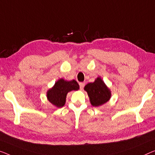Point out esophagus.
Masks as SVG:
<instances>
[{
	"mask_svg": "<svg viewBox=\"0 0 155 155\" xmlns=\"http://www.w3.org/2000/svg\"><path fill=\"white\" fill-rule=\"evenodd\" d=\"M85 83H79V86H80V89L81 90H83L84 89V87L85 86Z\"/></svg>",
	"mask_w": 155,
	"mask_h": 155,
	"instance_id": "obj_1",
	"label": "esophagus"
}]
</instances>
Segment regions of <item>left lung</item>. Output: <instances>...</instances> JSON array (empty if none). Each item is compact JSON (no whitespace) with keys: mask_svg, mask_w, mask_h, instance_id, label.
Segmentation results:
<instances>
[{"mask_svg":"<svg viewBox=\"0 0 155 155\" xmlns=\"http://www.w3.org/2000/svg\"><path fill=\"white\" fill-rule=\"evenodd\" d=\"M84 91L87 92L92 107H97L104 104L111 97V91L101 77H97L94 82L87 84L84 87Z\"/></svg>","mask_w":155,"mask_h":155,"instance_id":"1","label":"left lung"}]
</instances>
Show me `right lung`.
<instances>
[{"label": "right lung", "mask_w": 155, "mask_h": 155, "mask_svg": "<svg viewBox=\"0 0 155 155\" xmlns=\"http://www.w3.org/2000/svg\"><path fill=\"white\" fill-rule=\"evenodd\" d=\"M79 85L75 80L67 81L63 78L58 80L51 88L47 92V100L57 108H61L66 101L67 94L69 92L78 91Z\"/></svg>", "instance_id": "obj_1"}]
</instances>
